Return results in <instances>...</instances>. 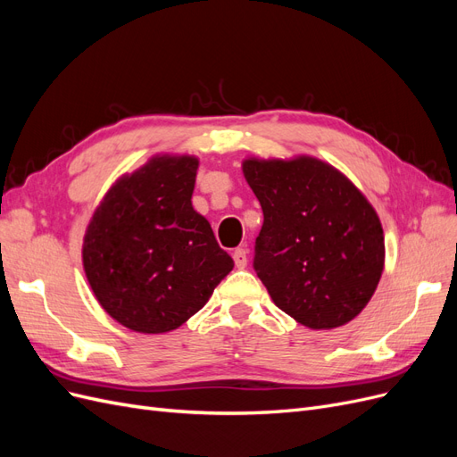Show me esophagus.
<instances>
[{"mask_svg":"<svg viewBox=\"0 0 457 457\" xmlns=\"http://www.w3.org/2000/svg\"><path fill=\"white\" fill-rule=\"evenodd\" d=\"M232 259H234V265H237L238 269H245V265H247V252L244 250V247H238V250H234Z\"/></svg>","mask_w":457,"mask_h":457,"instance_id":"34e87169","label":"esophagus"}]
</instances>
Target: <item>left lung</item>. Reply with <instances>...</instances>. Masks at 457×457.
<instances>
[{
  "label": "left lung",
  "mask_w": 457,
  "mask_h": 457,
  "mask_svg": "<svg viewBox=\"0 0 457 457\" xmlns=\"http://www.w3.org/2000/svg\"><path fill=\"white\" fill-rule=\"evenodd\" d=\"M242 171L262 210L255 272L274 305L311 329H334L362 312L385 267L381 220L334 165L245 158Z\"/></svg>",
  "instance_id": "8db88e82"
}]
</instances>
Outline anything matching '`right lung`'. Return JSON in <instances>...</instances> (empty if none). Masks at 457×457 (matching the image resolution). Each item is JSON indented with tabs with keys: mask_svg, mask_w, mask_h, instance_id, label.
I'll use <instances>...</instances> for the list:
<instances>
[{
	"mask_svg": "<svg viewBox=\"0 0 457 457\" xmlns=\"http://www.w3.org/2000/svg\"><path fill=\"white\" fill-rule=\"evenodd\" d=\"M198 158L156 154L108 188L81 245L87 282L116 322L139 334L183 326L232 270L192 207Z\"/></svg>",
	"mask_w": 457,
	"mask_h": 457,
	"instance_id": "1",
	"label": "right lung"
}]
</instances>
